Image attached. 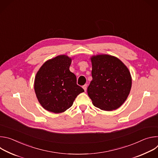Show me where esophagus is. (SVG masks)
Wrapping results in <instances>:
<instances>
[{
	"label": "esophagus",
	"instance_id": "1",
	"mask_svg": "<svg viewBox=\"0 0 158 158\" xmlns=\"http://www.w3.org/2000/svg\"><path fill=\"white\" fill-rule=\"evenodd\" d=\"M87 84H84L83 86H82V87H83V89H84V91H86V90H87Z\"/></svg>",
	"mask_w": 158,
	"mask_h": 158
}]
</instances>
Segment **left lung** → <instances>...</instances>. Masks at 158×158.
I'll use <instances>...</instances> for the list:
<instances>
[{
    "label": "left lung",
    "instance_id": "8db88e82",
    "mask_svg": "<svg viewBox=\"0 0 158 158\" xmlns=\"http://www.w3.org/2000/svg\"><path fill=\"white\" fill-rule=\"evenodd\" d=\"M93 80L87 94L94 106L104 110L119 108L126 100L132 79L127 67L117 57L98 55L91 57Z\"/></svg>",
    "mask_w": 158,
    "mask_h": 158
}]
</instances>
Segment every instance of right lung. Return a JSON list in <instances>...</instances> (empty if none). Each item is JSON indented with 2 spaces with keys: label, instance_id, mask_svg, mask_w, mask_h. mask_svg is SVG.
I'll return each instance as SVG.
<instances>
[{
  "label": "right lung",
  "instance_id": "right-lung-1",
  "mask_svg": "<svg viewBox=\"0 0 158 158\" xmlns=\"http://www.w3.org/2000/svg\"><path fill=\"white\" fill-rule=\"evenodd\" d=\"M71 59L61 55L45 62L37 72L34 89L42 106L48 111L60 113L71 107L76 98L84 90L77 84L75 74L69 70Z\"/></svg>",
  "mask_w": 158,
  "mask_h": 158
}]
</instances>
